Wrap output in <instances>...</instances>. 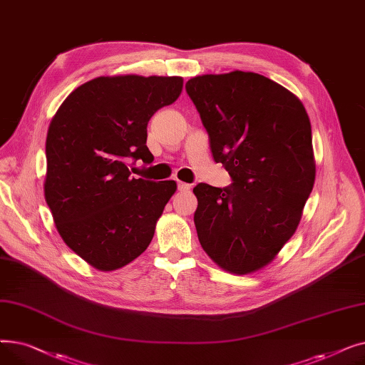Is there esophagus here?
Wrapping results in <instances>:
<instances>
[{
    "instance_id": "1",
    "label": "esophagus",
    "mask_w": 365,
    "mask_h": 365,
    "mask_svg": "<svg viewBox=\"0 0 365 365\" xmlns=\"http://www.w3.org/2000/svg\"><path fill=\"white\" fill-rule=\"evenodd\" d=\"M178 189L180 190V192H189L190 185H187L185 182H178Z\"/></svg>"
}]
</instances>
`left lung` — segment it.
Listing matches in <instances>:
<instances>
[{
  "instance_id": "1",
  "label": "left lung",
  "mask_w": 365,
  "mask_h": 365,
  "mask_svg": "<svg viewBox=\"0 0 365 365\" xmlns=\"http://www.w3.org/2000/svg\"><path fill=\"white\" fill-rule=\"evenodd\" d=\"M231 186L198 183L194 222L204 252L244 275L271 263L302 219L315 182L312 130L296 96L255 72L186 83Z\"/></svg>"
}]
</instances>
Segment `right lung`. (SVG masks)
<instances>
[{"label":"right lung","instance_id":"1","mask_svg":"<svg viewBox=\"0 0 365 365\" xmlns=\"http://www.w3.org/2000/svg\"><path fill=\"white\" fill-rule=\"evenodd\" d=\"M182 88V76H99L75 88L50 123L46 201L66 245L96 269L139 257L176 192L175 180L134 179L127 163L153 161L148 123Z\"/></svg>","mask_w":365,"mask_h":365}]
</instances>
